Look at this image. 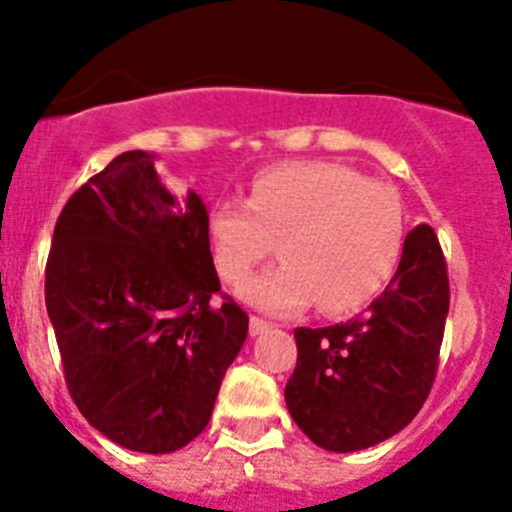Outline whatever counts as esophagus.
<instances>
[{
    "label": "esophagus",
    "instance_id": "obj_1",
    "mask_svg": "<svg viewBox=\"0 0 512 512\" xmlns=\"http://www.w3.org/2000/svg\"><path fill=\"white\" fill-rule=\"evenodd\" d=\"M248 328H251V336H261V333L269 330V323H266L264 318H256V315H253V318L248 320Z\"/></svg>",
    "mask_w": 512,
    "mask_h": 512
}]
</instances>
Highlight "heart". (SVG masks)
I'll return each instance as SVG.
<instances>
[{
    "instance_id": "obj_1",
    "label": "heart",
    "mask_w": 512,
    "mask_h": 512,
    "mask_svg": "<svg viewBox=\"0 0 512 512\" xmlns=\"http://www.w3.org/2000/svg\"><path fill=\"white\" fill-rule=\"evenodd\" d=\"M217 274L241 284L279 243L277 269L248 279L238 297L287 315L366 305L395 277L405 246L397 192L328 161L282 164L253 179L246 205L220 202L207 217Z\"/></svg>"
}]
</instances>
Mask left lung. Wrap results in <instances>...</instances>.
Instances as JSON below:
<instances>
[{
	"label": "left lung",
	"instance_id": "left-lung-1",
	"mask_svg": "<svg viewBox=\"0 0 512 512\" xmlns=\"http://www.w3.org/2000/svg\"><path fill=\"white\" fill-rule=\"evenodd\" d=\"M449 315V274L431 225L410 230L395 277L364 315L297 328L284 400L320 449L351 454L400 433L436 377Z\"/></svg>",
	"mask_w": 512,
	"mask_h": 512
}]
</instances>
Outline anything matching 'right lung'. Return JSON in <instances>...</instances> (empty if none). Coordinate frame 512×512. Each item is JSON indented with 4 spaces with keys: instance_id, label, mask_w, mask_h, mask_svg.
I'll return each mask as SVG.
<instances>
[{
    "instance_id": "obj_1",
    "label": "right lung",
    "mask_w": 512,
    "mask_h": 512,
    "mask_svg": "<svg viewBox=\"0 0 512 512\" xmlns=\"http://www.w3.org/2000/svg\"><path fill=\"white\" fill-rule=\"evenodd\" d=\"M215 292L207 205L166 189L156 153H122L74 192L53 230L45 307L92 428L140 454L205 431L248 336L246 312Z\"/></svg>"
}]
</instances>
